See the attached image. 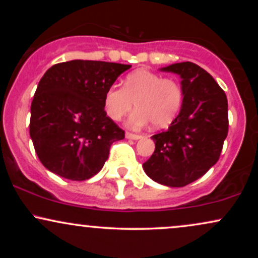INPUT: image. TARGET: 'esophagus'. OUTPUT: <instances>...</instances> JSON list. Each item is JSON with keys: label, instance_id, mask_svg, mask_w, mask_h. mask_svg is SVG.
I'll return each mask as SVG.
<instances>
[{"label": "esophagus", "instance_id": "esophagus-1", "mask_svg": "<svg viewBox=\"0 0 258 258\" xmlns=\"http://www.w3.org/2000/svg\"><path fill=\"white\" fill-rule=\"evenodd\" d=\"M126 138H130V139H139V138H142V136L138 135V133L126 132Z\"/></svg>", "mask_w": 258, "mask_h": 258}]
</instances>
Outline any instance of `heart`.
<instances>
[{
    "label": "heart",
    "mask_w": 258,
    "mask_h": 258,
    "mask_svg": "<svg viewBox=\"0 0 258 258\" xmlns=\"http://www.w3.org/2000/svg\"><path fill=\"white\" fill-rule=\"evenodd\" d=\"M183 97V87L176 79L139 69L126 76L123 87L111 86L106 90L104 109L106 115L116 121L131 112L136 102L138 110L131 117L133 126H143L150 121L155 128H164L178 115Z\"/></svg>",
    "instance_id": "heart-1"
}]
</instances>
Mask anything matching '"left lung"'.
I'll return each instance as SVG.
<instances>
[{
  "instance_id": "left-lung-1",
  "label": "left lung",
  "mask_w": 258,
  "mask_h": 258,
  "mask_svg": "<svg viewBox=\"0 0 258 258\" xmlns=\"http://www.w3.org/2000/svg\"><path fill=\"white\" fill-rule=\"evenodd\" d=\"M162 70L180 75L184 97L170 127L152 137L155 150L143 167L160 184L184 186L204 176L220 159L229 126L228 100L215 79L199 65L184 61Z\"/></svg>"
}]
</instances>
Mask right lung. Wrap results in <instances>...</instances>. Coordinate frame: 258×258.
I'll list each match as a JSON object with an SVG mask.
<instances>
[{"label": "right lung", "mask_w": 258, "mask_h": 258, "mask_svg": "<svg viewBox=\"0 0 258 258\" xmlns=\"http://www.w3.org/2000/svg\"><path fill=\"white\" fill-rule=\"evenodd\" d=\"M131 65L99 60L54 64L38 82L31 103L30 137L42 165L72 180L104 166L111 144L125 138L104 110V94Z\"/></svg>", "instance_id": "add662e5"}]
</instances>
